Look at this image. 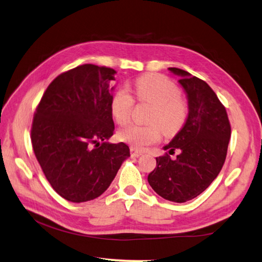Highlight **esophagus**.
<instances>
[{"label":"esophagus","instance_id":"1","mask_svg":"<svg viewBox=\"0 0 262 262\" xmlns=\"http://www.w3.org/2000/svg\"><path fill=\"white\" fill-rule=\"evenodd\" d=\"M129 151H130V154L133 155V157H137L138 158V157H141V155L143 154L142 151H140V149H137L135 147H130Z\"/></svg>","mask_w":262,"mask_h":262}]
</instances>
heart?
Returning a JSON list of instances; mask_svg holds the SVG:
<instances>
[{"label":"heart","mask_w":262,"mask_h":262,"mask_svg":"<svg viewBox=\"0 0 262 262\" xmlns=\"http://www.w3.org/2000/svg\"><path fill=\"white\" fill-rule=\"evenodd\" d=\"M134 94L140 102L152 105L148 125H128L119 130V138L129 145L144 148L158 143L161 134L174 136L186 125L189 105L180 96L178 86L161 74H145L134 82ZM134 99L125 89H118L110 101V111L118 125H125L130 119Z\"/></svg>","instance_id":"1"}]
</instances>
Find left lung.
Wrapping results in <instances>:
<instances>
[{
    "label": "left lung",
    "mask_w": 262,
    "mask_h": 262,
    "mask_svg": "<svg viewBox=\"0 0 262 262\" xmlns=\"http://www.w3.org/2000/svg\"><path fill=\"white\" fill-rule=\"evenodd\" d=\"M180 76L189 103L186 125L164 149L180 154L171 160L157 158V168L147 177L153 190L166 200L185 203L208 188L225 162L231 138L226 109L207 83L188 72L169 68Z\"/></svg>",
    "instance_id": "1"
}]
</instances>
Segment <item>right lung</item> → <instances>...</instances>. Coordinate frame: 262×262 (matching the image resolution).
I'll return each instance as SVG.
<instances>
[{
    "mask_svg": "<svg viewBox=\"0 0 262 262\" xmlns=\"http://www.w3.org/2000/svg\"><path fill=\"white\" fill-rule=\"evenodd\" d=\"M115 74L93 64L66 71L48 85L36 108L33 153L54 190L69 202L102 194L129 157L125 143L105 142L115 129L109 89Z\"/></svg>",
    "mask_w": 262,
    "mask_h": 262,
    "instance_id": "right-lung-1",
    "label": "right lung"
}]
</instances>
